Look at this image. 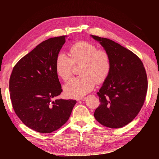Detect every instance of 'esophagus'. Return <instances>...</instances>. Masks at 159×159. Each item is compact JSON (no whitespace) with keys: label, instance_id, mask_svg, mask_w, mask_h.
<instances>
[{"label":"esophagus","instance_id":"esophagus-1","mask_svg":"<svg viewBox=\"0 0 159 159\" xmlns=\"http://www.w3.org/2000/svg\"><path fill=\"white\" fill-rule=\"evenodd\" d=\"M86 99V98H80V99H79L78 101H85Z\"/></svg>","mask_w":159,"mask_h":159}]
</instances>
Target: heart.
<instances>
[{"label":"heart","instance_id":"obj_1","mask_svg":"<svg viewBox=\"0 0 159 159\" xmlns=\"http://www.w3.org/2000/svg\"><path fill=\"white\" fill-rule=\"evenodd\" d=\"M98 48L93 43L80 41L70 48V58L63 53L57 55L56 71L64 81L72 77L74 65L81 63V75L73 78L64 86L68 97L80 98L93 90L96 82L101 84L107 79L111 69V57L106 50Z\"/></svg>","mask_w":159,"mask_h":159}]
</instances>
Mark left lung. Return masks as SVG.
Segmentation results:
<instances>
[{
  "instance_id": "1",
  "label": "left lung",
  "mask_w": 159,
  "mask_h": 159,
  "mask_svg": "<svg viewBox=\"0 0 159 159\" xmlns=\"http://www.w3.org/2000/svg\"><path fill=\"white\" fill-rule=\"evenodd\" d=\"M92 37L109 53L111 62L110 73L97 93L101 104L94 116L106 127L122 128L137 116L144 104L148 89L145 67L137 55L120 44Z\"/></svg>"
}]
</instances>
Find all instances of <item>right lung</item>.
<instances>
[{
    "label": "right lung",
    "instance_id": "obj_1",
    "mask_svg": "<svg viewBox=\"0 0 159 159\" xmlns=\"http://www.w3.org/2000/svg\"><path fill=\"white\" fill-rule=\"evenodd\" d=\"M66 36L41 42L14 66L9 80L10 96L16 115L39 133H52L69 119L77 101L56 99L62 89L55 61Z\"/></svg>",
    "mask_w": 159,
    "mask_h": 159
}]
</instances>
